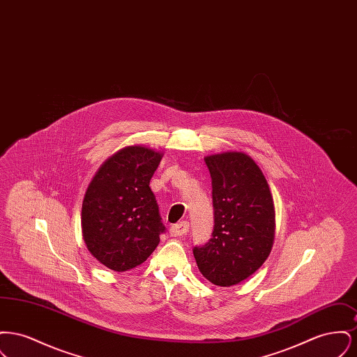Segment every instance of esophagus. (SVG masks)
<instances>
[{
  "label": "esophagus",
  "mask_w": 357,
  "mask_h": 357,
  "mask_svg": "<svg viewBox=\"0 0 357 357\" xmlns=\"http://www.w3.org/2000/svg\"><path fill=\"white\" fill-rule=\"evenodd\" d=\"M187 233H188V222H179L171 226L170 234L172 237H183Z\"/></svg>",
  "instance_id": "1"
}]
</instances>
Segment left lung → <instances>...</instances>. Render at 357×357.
<instances>
[{
  "label": "left lung",
  "mask_w": 357,
  "mask_h": 357,
  "mask_svg": "<svg viewBox=\"0 0 357 357\" xmlns=\"http://www.w3.org/2000/svg\"><path fill=\"white\" fill-rule=\"evenodd\" d=\"M204 162L213 185L214 231L192 253L206 280L218 287H233L257 272L272 252V191L248 153H213L204 156Z\"/></svg>",
  "instance_id": "left-lung-1"
}]
</instances>
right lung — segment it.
<instances>
[{"instance_id": "add662e5", "label": "right lung", "mask_w": 357, "mask_h": 357, "mask_svg": "<svg viewBox=\"0 0 357 357\" xmlns=\"http://www.w3.org/2000/svg\"><path fill=\"white\" fill-rule=\"evenodd\" d=\"M163 153L134 144L111 155L85 191L82 233L88 252L105 268L142 265L165 231L150 181Z\"/></svg>"}]
</instances>
